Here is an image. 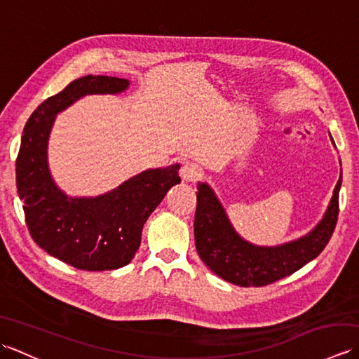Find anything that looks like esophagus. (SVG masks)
Returning a JSON list of instances; mask_svg holds the SVG:
<instances>
[{"label": "esophagus", "instance_id": "1", "mask_svg": "<svg viewBox=\"0 0 359 359\" xmlns=\"http://www.w3.org/2000/svg\"><path fill=\"white\" fill-rule=\"evenodd\" d=\"M201 174H202L201 166L193 162H185L184 166L180 168V177L185 182H196L201 177Z\"/></svg>", "mask_w": 359, "mask_h": 359}]
</instances>
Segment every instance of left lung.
<instances>
[{
    "instance_id": "8db88e82",
    "label": "left lung",
    "mask_w": 359,
    "mask_h": 359,
    "mask_svg": "<svg viewBox=\"0 0 359 359\" xmlns=\"http://www.w3.org/2000/svg\"><path fill=\"white\" fill-rule=\"evenodd\" d=\"M341 184L342 171L323 219L309 233L278 245H257L236 231L215 189L199 182L194 216L197 253L212 273L239 287H261L290 276L329 243L338 220Z\"/></svg>"
}]
</instances>
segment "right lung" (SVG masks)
Wrapping results in <instances>:
<instances>
[{"mask_svg":"<svg viewBox=\"0 0 359 359\" xmlns=\"http://www.w3.org/2000/svg\"><path fill=\"white\" fill-rule=\"evenodd\" d=\"M129 80L86 75L44 100L29 117L17 158V189L32 239L46 253L86 271L117 270L133 261L143 225L170 188L180 163L149 168L98 196H67L53 180L48 147L57 114L86 95H114Z\"/></svg>","mask_w":359,"mask_h":359,"instance_id":"add662e5","label":"right lung"}]
</instances>
